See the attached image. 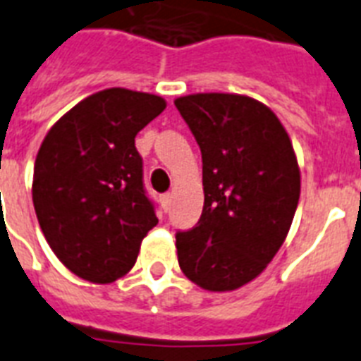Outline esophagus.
<instances>
[{"label": "esophagus", "mask_w": 361, "mask_h": 361, "mask_svg": "<svg viewBox=\"0 0 361 361\" xmlns=\"http://www.w3.org/2000/svg\"><path fill=\"white\" fill-rule=\"evenodd\" d=\"M160 201H161V207H164V209H169V205H171V194H164L160 197Z\"/></svg>", "instance_id": "1"}]
</instances>
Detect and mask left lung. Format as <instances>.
<instances>
[{
  "instance_id": "obj_1",
  "label": "left lung",
  "mask_w": 361,
  "mask_h": 361,
  "mask_svg": "<svg viewBox=\"0 0 361 361\" xmlns=\"http://www.w3.org/2000/svg\"><path fill=\"white\" fill-rule=\"evenodd\" d=\"M175 107L203 160V212L177 233L178 265L203 290L230 292L267 267L300 201L294 147L276 114L239 94H192Z\"/></svg>"
}]
</instances>
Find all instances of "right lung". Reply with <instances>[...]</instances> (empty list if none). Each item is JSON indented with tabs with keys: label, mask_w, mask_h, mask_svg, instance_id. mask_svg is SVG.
Instances as JSON below:
<instances>
[{
	"label": "right lung",
	"mask_w": 361,
	"mask_h": 361,
	"mask_svg": "<svg viewBox=\"0 0 361 361\" xmlns=\"http://www.w3.org/2000/svg\"><path fill=\"white\" fill-rule=\"evenodd\" d=\"M166 109L154 94L109 88L49 130L33 167V207L44 239L67 269L109 284L133 267L156 224L135 135Z\"/></svg>",
	"instance_id": "add662e5"
}]
</instances>
